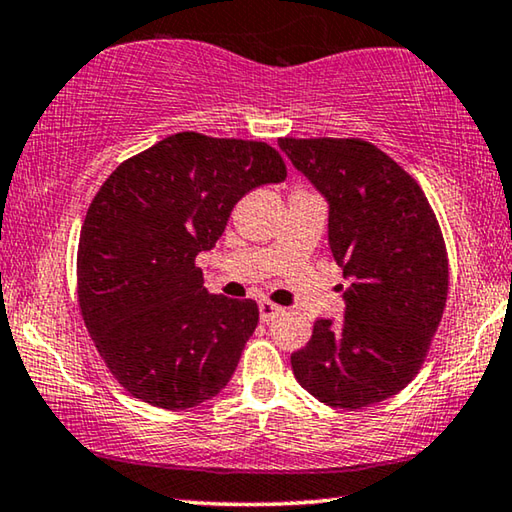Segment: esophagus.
Instances as JSON below:
<instances>
[{
  "label": "esophagus",
  "mask_w": 512,
  "mask_h": 512,
  "mask_svg": "<svg viewBox=\"0 0 512 512\" xmlns=\"http://www.w3.org/2000/svg\"><path fill=\"white\" fill-rule=\"evenodd\" d=\"M282 310H285V308H280V305L271 303V301H259V319H262L264 324L273 322V319H276L278 315H282Z\"/></svg>",
  "instance_id": "1"
}]
</instances>
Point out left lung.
<instances>
[{
	"label": "left lung",
	"mask_w": 512,
	"mask_h": 512,
	"mask_svg": "<svg viewBox=\"0 0 512 512\" xmlns=\"http://www.w3.org/2000/svg\"><path fill=\"white\" fill-rule=\"evenodd\" d=\"M278 147L329 202V246L349 280L345 319H317L292 354L319 402L363 409L421 370L448 296L444 236L421 186L358 137H282Z\"/></svg>",
	"instance_id": "1"
}]
</instances>
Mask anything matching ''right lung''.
<instances>
[{
    "label": "right lung",
    "instance_id": "add662e5",
    "mask_svg": "<svg viewBox=\"0 0 512 512\" xmlns=\"http://www.w3.org/2000/svg\"><path fill=\"white\" fill-rule=\"evenodd\" d=\"M285 177L266 142L186 131L124 160L98 190L80 232L78 301L133 398L190 409L232 379L257 303L209 294L195 257L216 246L243 195Z\"/></svg>",
    "mask_w": 512,
    "mask_h": 512
}]
</instances>
